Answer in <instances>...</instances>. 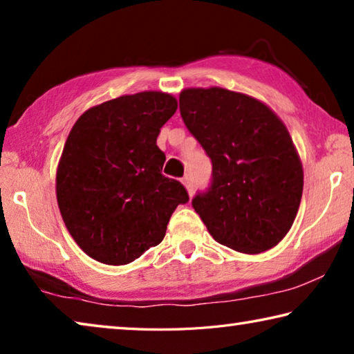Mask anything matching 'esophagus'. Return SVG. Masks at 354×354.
Returning <instances> with one entry per match:
<instances>
[{
  "label": "esophagus",
  "mask_w": 354,
  "mask_h": 354,
  "mask_svg": "<svg viewBox=\"0 0 354 354\" xmlns=\"http://www.w3.org/2000/svg\"><path fill=\"white\" fill-rule=\"evenodd\" d=\"M183 184L185 185V189H187L189 195H190V196L194 195V181H192V178H190V176H184V178H183Z\"/></svg>",
  "instance_id": "1"
}]
</instances>
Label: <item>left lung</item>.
<instances>
[{"label": "left lung", "instance_id": "left-lung-1", "mask_svg": "<svg viewBox=\"0 0 354 354\" xmlns=\"http://www.w3.org/2000/svg\"><path fill=\"white\" fill-rule=\"evenodd\" d=\"M179 111L212 160V181L192 206L225 247L257 254L283 241L297 217L303 167L270 107L221 87L185 88Z\"/></svg>", "mask_w": 354, "mask_h": 354}]
</instances>
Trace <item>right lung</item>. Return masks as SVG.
<instances>
[{
	"label": "right lung",
	"instance_id": "obj_1",
	"mask_svg": "<svg viewBox=\"0 0 354 354\" xmlns=\"http://www.w3.org/2000/svg\"><path fill=\"white\" fill-rule=\"evenodd\" d=\"M178 103L164 92L124 95L76 120L56 173L59 211L92 259L124 266L162 242L184 185L162 175L156 139Z\"/></svg>",
	"mask_w": 354,
	"mask_h": 354
}]
</instances>
